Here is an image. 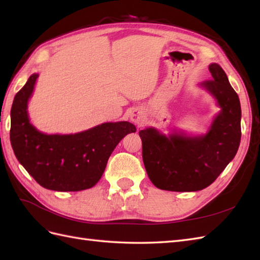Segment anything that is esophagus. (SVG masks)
<instances>
[{
  "label": "esophagus",
  "instance_id": "esophagus-1",
  "mask_svg": "<svg viewBox=\"0 0 260 260\" xmlns=\"http://www.w3.org/2000/svg\"><path fill=\"white\" fill-rule=\"evenodd\" d=\"M129 117H131V120L133 121V123H135L136 125H139V126H141L145 120L144 113H143L142 110L137 109V108L132 110L131 114H129Z\"/></svg>",
  "mask_w": 260,
  "mask_h": 260
}]
</instances>
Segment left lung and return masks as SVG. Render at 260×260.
I'll list each match as a JSON object with an SVG mask.
<instances>
[{
	"label": "left lung",
	"instance_id": "1",
	"mask_svg": "<svg viewBox=\"0 0 260 260\" xmlns=\"http://www.w3.org/2000/svg\"><path fill=\"white\" fill-rule=\"evenodd\" d=\"M212 78L201 86L217 99L220 113L206 135L161 134L153 127L140 131L148 178L161 190L191 192L209 186L233 161L241 139L239 97L218 63L209 66Z\"/></svg>",
	"mask_w": 260,
	"mask_h": 260
}]
</instances>
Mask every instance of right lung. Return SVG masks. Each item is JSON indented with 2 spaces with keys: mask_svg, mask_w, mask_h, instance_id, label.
I'll return each instance as SVG.
<instances>
[{
  "mask_svg": "<svg viewBox=\"0 0 260 260\" xmlns=\"http://www.w3.org/2000/svg\"><path fill=\"white\" fill-rule=\"evenodd\" d=\"M38 75L16 93L11 108V145L18 161L41 186L53 191H81L101 180L110 154L125 135L135 133L128 121L104 123L81 133L47 135L33 126L27 101Z\"/></svg>",
  "mask_w": 260,
  "mask_h": 260,
  "instance_id": "right-lung-1",
  "label": "right lung"
}]
</instances>
